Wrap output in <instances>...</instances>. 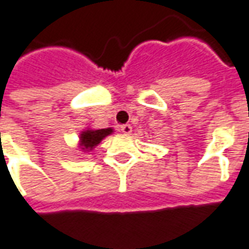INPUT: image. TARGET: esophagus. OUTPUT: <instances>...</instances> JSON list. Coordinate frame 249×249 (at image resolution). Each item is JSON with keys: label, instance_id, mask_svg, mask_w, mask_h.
Returning <instances> with one entry per match:
<instances>
[{"label": "esophagus", "instance_id": "obj_1", "mask_svg": "<svg viewBox=\"0 0 249 249\" xmlns=\"http://www.w3.org/2000/svg\"><path fill=\"white\" fill-rule=\"evenodd\" d=\"M121 131L124 134H130L133 131V127L130 124H123V126H121Z\"/></svg>", "mask_w": 249, "mask_h": 249}]
</instances>
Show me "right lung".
I'll list each match as a JSON object with an SVG mask.
<instances>
[{
	"label": "right lung",
	"mask_w": 249,
	"mask_h": 249,
	"mask_svg": "<svg viewBox=\"0 0 249 249\" xmlns=\"http://www.w3.org/2000/svg\"><path fill=\"white\" fill-rule=\"evenodd\" d=\"M114 133V128H95L87 127L82 131H80V137H78V147L81 149L84 153H89L95 149L100 142L107 137Z\"/></svg>",
	"instance_id": "right-lung-1"
}]
</instances>
